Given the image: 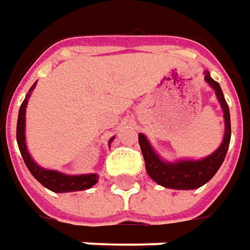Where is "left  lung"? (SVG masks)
I'll use <instances>...</instances> for the list:
<instances>
[{"mask_svg":"<svg viewBox=\"0 0 250 250\" xmlns=\"http://www.w3.org/2000/svg\"><path fill=\"white\" fill-rule=\"evenodd\" d=\"M204 80L215 91V95H216L218 102L220 103L223 118H225L223 140L212 154L201 159H178L174 162L165 161L152 148L151 143L148 142L147 136L144 133H139V144H140L144 162H146V170L148 175L162 187L177 189V190L197 189L203 187L204 184H207L208 181L216 174V171L219 170L226 158L227 149L230 146V137H231L229 106H227L220 85L209 76L208 70L204 73Z\"/></svg>","mask_w":250,"mask_h":250,"instance_id":"1","label":"left lung"}]
</instances>
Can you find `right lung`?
<instances>
[{
  "mask_svg": "<svg viewBox=\"0 0 250 250\" xmlns=\"http://www.w3.org/2000/svg\"><path fill=\"white\" fill-rule=\"evenodd\" d=\"M36 83H34V85L31 87L28 94L25 95V99L20 106L19 110V118H17V128H16V139L17 144H19V149L20 154L23 156L24 163L28 167L30 173L36 180L42 184L43 187L47 188L51 192L56 193H66V192H77V190H85L95 185L99 175L96 173H89V174H79V175H70L57 171V170H49L44 168L42 166H39L34 158L31 156L27 148V143H25V108L28 104V99H30L32 91L35 89ZM114 140V137H111L108 140V146L111 144V142Z\"/></svg>",
  "mask_w": 250,
  "mask_h": 250,
  "instance_id": "1",
  "label": "right lung"
}]
</instances>
